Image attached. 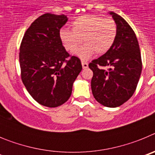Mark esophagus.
<instances>
[{
    "label": "esophagus",
    "mask_w": 155,
    "mask_h": 155,
    "mask_svg": "<svg viewBox=\"0 0 155 155\" xmlns=\"http://www.w3.org/2000/svg\"><path fill=\"white\" fill-rule=\"evenodd\" d=\"M81 64H82V68L83 69H86V68H88V64L86 62H84V61H81Z\"/></svg>",
    "instance_id": "obj_1"
}]
</instances>
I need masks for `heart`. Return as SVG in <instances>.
<instances>
[{"mask_svg": "<svg viewBox=\"0 0 155 155\" xmlns=\"http://www.w3.org/2000/svg\"><path fill=\"white\" fill-rule=\"evenodd\" d=\"M117 35V25L113 18L94 15L81 16L72 22L71 31L62 28L60 38L64 48L74 51L81 40L86 44L75 50L74 54L82 61H87L95 53H107L114 44Z\"/></svg>", "mask_w": 155, "mask_h": 155, "instance_id": "b5f03b06", "label": "heart"}]
</instances>
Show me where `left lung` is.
I'll use <instances>...</instances> for the list:
<instances>
[{"instance_id": "obj_1", "label": "left lung", "mask_w": 155, "mask_h": 155, "mask_svg": "<svg viewBox=\"0 0 155 155\" xmlns=\"http://www.w3.org/2000/svg\"><path fill=\"white\" fill-rule=\"evenodd\" d=\"M109 15L117 25L114 44L88 67L93 71L91 86L94 98L104 106L115 108L134 94L141 74L142 61L134 30L120 15L113 12Z\"/></svg>"}]
</instances>
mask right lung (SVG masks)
Instances as JSON below:
<instances>
[{"mask_svg": "<svg viewBox=\"0 0 155 155\" xmlns=\"http://www.w3.org/2000/svg\"><path fill=\"white\" fill-rule=\"evenodd\" d=\"M68 20L64 15L39 16L26 30L20 46L23 84L30 95L46 107H57L69 99L82 70L80 59L70 56L60 38Z\"/></svg>", "mask_w": 155, "mask_h": 155, "instance_id": "obj_1", "label": "right lung"}]
</instances>
